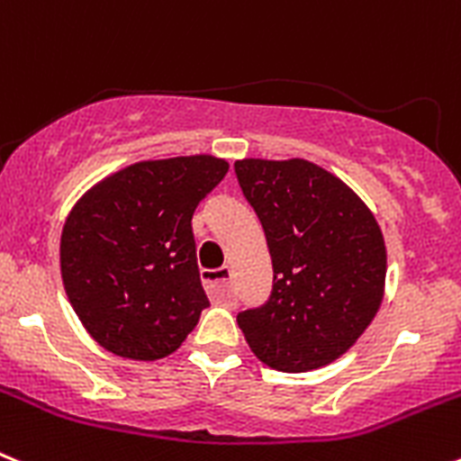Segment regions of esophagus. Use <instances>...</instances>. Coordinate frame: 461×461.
Masks as SVG:
<instances>
[{
    "label": "esophagus",
    "instance_id": "34e87169",
    "mask_svg": "<svg viewBox=\"0 0 461 461\" xmlns=\"http://www.w3.org/2000/svg\"><path fill=\"white\" fill-rule=\"evenodd\" d=\"M203 284L210 293L212 300L226 303L233 295V270L230 267H219V270H203Z\"/></svg>",
    "mask_w": 461,
    "mask_h": 461
}]
</instances>
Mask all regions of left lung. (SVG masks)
<instances>
[{
  "label": "left lung",
  "mask_w": 461,
  "mask_h": 461,
  "mask_svg": "<svg viewBox=\"0 0 461 461\" xmlns=\"http://www.w3.org/2000/svg\"><path fill=\"white\" fill-rule=\"evenodd\" d=\"M235 175L263 223L275 272L267 303L238 313L244 339L279 372L330 365L381 307V228L356 191L304 158H242Z\"/></svg>",
  "instance_id": "1"
}]
</instances>
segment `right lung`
<instances>
[{"label":"right lung","instance_id":"add662e5","mask_svg":"<svg viewBox=\"0 0 461 461\" xmlns=\"http://www.w3.org/2000/svg\"><path fill=\"white\" fill-rule=\"evenodd\" d=\"M228 161L212 154L138 161L73 205L59 242L64 291L94 341L129 360H161L210 304L191 219Z\"/></svg>","mask_w":461,"mask_h":461}]
</instances>
